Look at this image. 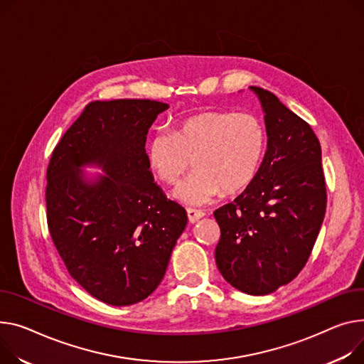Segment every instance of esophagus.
<instances>
[{"instance_id":"1","label":"esophagus","mask_w":364,"mask_h":364,"mask_svg":"<svg viewBox=\"0 0 364 364\" xmlns=\"http://www.w3.org/2000/svg\"><path fill=\"white\" fill-rule=\"evenodd\" d=\"M203 215H205V213H203L202 210H199V209H193V208H188V209H187V216H188V221H190L191 224L198 223Z\"/></svg>"}]
</instances>
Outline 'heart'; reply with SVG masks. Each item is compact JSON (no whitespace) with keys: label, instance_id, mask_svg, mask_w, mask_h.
<instances>
[{"label":"heart","instance_id":"1","mask_svg":"<svg viewBox=\"0 0 364 364\" xmlns=\"http://www.w3.org/2000/svg\"><path fill=\"white\" fill-rule=\"evenodd\" d=\"M266 129L252 112L203 111L178 119L173 133L159 130L148 144L155 176L173 184L193 162V171L178 183L174 196L200 206L223 190L232 195L257 176L266 152Z\"/></svg>","mask_w":364,"mask_h":364}]
</instances>
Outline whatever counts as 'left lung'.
<instances>
[{"label":"left lung","instance_id":"1","mask_svg":"<svg viewBox=\"0 0 364 364\" xmlns=\"http://www.w3.org/2000/svg\"><path fill=\"white\" fill-rule=\"evenodd\" d=\"M250 89L263 107L268 149L246 190L213 212L221 228L215 260L232 287L264 296L307 263L323 223L326 184L311 127L269 90Z\"/></svg>","mask_w":364,"mask_h":364}]
</instances>
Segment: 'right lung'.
Listing matches in <instances>:
<instances>
[{
    "mask_svg": "<svg viewBox=\"0 0 364 364\" xmlns=\"http://www.w3.org/2000/svg\"><path fill=\"white\" fill-rule=\"evenodd\" d=\"M168 104L151 100L89 102L63 134L46 169V223L68 274L111 306L151 296L187 225L149 171V127ZM107 173L82 180L83 164Z\"/></svg>",
    "mask_w": 364,
    "mask_h": 364,
    "instance_id": "1",
    "label": "right lung"
}]
</instances>
